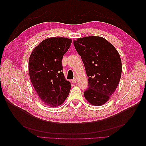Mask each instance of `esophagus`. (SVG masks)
Masks as SVG:
<instances>
[{"instance_id":"esophagus-1","label":"esophagus","mask_w":146,"mask_h":146,"mask_svg":"<svg viewBox=\"0 0 146 146\" xmlns=\"http://www.w3.org/2000/svg\"><path fill=\"white\" fill-rule=\"evenodd\" d=\"M77 82V78H74V79H72V82L74 83H76Z\"/></svg>"}]
</instances>
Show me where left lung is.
Wrapping results in <instances>:
<instances>
[{"label":"left lung","mask_w":146,"mask_h":146,"mask_svg":"<svg viewBox=\"0 0 146 146\" xmlns=\"http://www.w3.org/2000/svg\"><path fill=\"white\" fill-rule=\"evenodd\" d=\"M88 77L84 96L95 106L104 105L115 91L120 81L122 63L118 52L102 37L87 36L74 41Z\"/></svg>","instance_id":"8db88e82"}]
</instances>
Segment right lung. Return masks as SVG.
<instances>
[{
    "mask_svg": "<svg viewBox=\"0 0 146 146\" xmlns=\"http://www.w3.org/2000/svg\"><path fill=\"white\" fill-rule=\"evenodd\" d=\"M71 42L66 38H48L39 43L30 56L31 82L39 98L50 107L62 104L69 94L71 85L62 72V59Z\"/></svg>",
    "mask_w": 146,
    "mask_h": 146,
    "instance_id": "1",
    "label": "right lung"
}]
</instances>
